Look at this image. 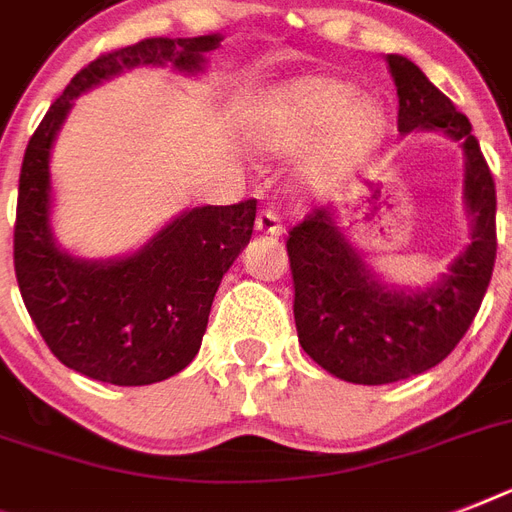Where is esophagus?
Listing matches in <instances>:
<instances>
[{"label":"esophagus","instance_id":"obj_1","mask_svg":"<svg viewBox=\"0 0 512 512\" xmlns=\"http://www.w3.org/2000/svg\"><path fill=\"white\" fill-rule=\"evenodd\" d=\"M255 228L260 233H271V236H281V217L271 209H263V212H257V220H255Z\"/></svg>","mask_w":512,"mask_h":512}]
</instances>
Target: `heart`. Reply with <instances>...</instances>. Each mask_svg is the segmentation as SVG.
Here are the masks:
<instances>
[{
    "label": "heart",
    "mask_w": 512,
    "mask_h": 512,
    "mask_svg": "<svg viewBox=\"0 0 512 512\" xmlns=\"http://www.w3.org/2000/svg\"><path fill=\"white\" fill-rule=\"evenodd\" d=\"M385 130L382 106L337 76H300L281 84L255 114L257 146L287 154L313 143L300 175L311 188H327L364 159Z\"/></svg>",
    "instance_id": "heart-1"
}]
</instances>
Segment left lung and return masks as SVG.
I'll return each instance as SVG.
<instances>
[{
  "mask_svg": "<svg viewBox=\"0 0 512 512\" xmlns=\"http://www.w3.org/2000/svg\"><path fill=\"white\" fill-rule=\"evenodd\" d=\"M388 68L398 132L438 130L462 143L473 241L438 284L404 292L374 279L329 207L313 209L289 231L300 345L329 374L356 385H388L441 364L476 319L497 257V191L468 116L409 58L388 55Z\"/></svg>",
  "mask_w": 512,
  "mask_h": 512,
  "instance_id": "1",
  "label": "left lung"
}]
</instances>
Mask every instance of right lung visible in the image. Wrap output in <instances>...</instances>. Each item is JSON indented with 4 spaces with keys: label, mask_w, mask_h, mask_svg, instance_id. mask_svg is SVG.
I'll list each match as a JSON object with an SVG mask.
<instances>
[{
    "label": "right lung",
    "mask_w": 512,
    "mask_h": 512,
    "mask_svg": "<svg viewBox=\"0 0 512 512\" xmlns=\"http://www.w3.org/2000/svg\"><path fill=\"white\" fill-rule=\"evenodd\" d=\"M217 44V34L151 36L100 55L71 79L28 140L12 241L15 276L52 356L90 380L151 385L191 364L223 273L252 239L257 201L188 209L135 255L108 263L79 260L55 244L50 228L55 135L74 98L103 79L164 63L193 74Z\"/></svg>",
    "instance_id": "right-lung-1"
}]
</instances>
